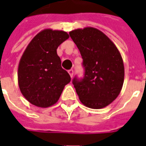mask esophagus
Listing matches in <instances>:
<instances>
[{"mask_svg":"<svg viewBox=\"0 0 146 146\" xmlns=\"http://www.w3.org/2000/svg\"><path fill=\"white\" fill-rule=\"evenodd\" d=\"M68 73H69V74H70V76H71V77H73V70H70L69 71H68Z\"/></svg>","mask_w":146,"mask_h":146,"instance_id":"esophagus-1","label":"esophagus"}]
</instances>
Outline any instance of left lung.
<instances>
[{"instance_id": "8db88e82", "label": "left lung", "mask_w": 146, "mask_h": 146, "mask_svg": "<svg viewBox=\"0 0 146 146\" xmlns=\"http://www.w3.org/2000/svg\"><path fill=\"white\" fill-rule=\"evenodd\" d=\"M83 58L84 76L73 84L83 105L102 109L119 95L124 80V66L119 50L104 33L94 27L70 32Z\"/></svg>"}]
</instances>
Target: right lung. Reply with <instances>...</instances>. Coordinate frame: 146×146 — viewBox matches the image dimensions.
<instances>
[{"label": "right lung", "mask_w": 146, "mask_h": 146, "mask_svg": "<svg viewBox=\"0 0 146 146\" xmlns=\"http://www.w3.org/2000/svg\"><path fill=\"white\" fill-rule=\"evenodd\" d=\"M62 30L45 29L34 36L19 63L18 83L21 93L31 104L47 108L59 99L70 76L61 66L57 48L69 38Z\"/></svg>", "instance_id": "1"}]
</instances>
